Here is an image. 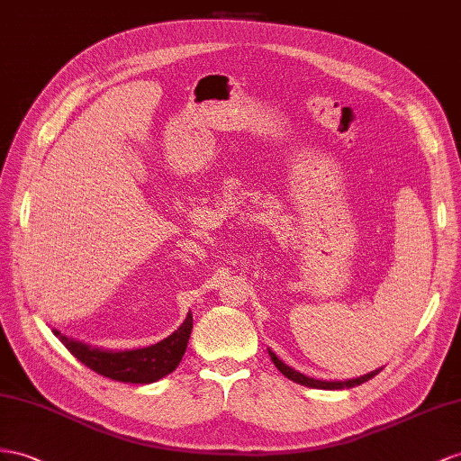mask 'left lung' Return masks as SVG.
<instances>
[{"instance_id": "8db88e82", "label": "left lung", "mask_w": 461, "mask_h": 461, "mask_svg": "<svg viewBox=\"0 0 461 461\" xmlns=\"http://www.w3.org/2000/svg\"><path fill=\"white\" fill-rule=\"evenodd\" d=\"M268 354H270V360L275 362L276 368L282 374H285L288 380L296 382V384H302V385H308V387H315V389H345V387H354V385H360L364 382L372 380V377L380 374V370H382V368L380 370H374L370 374L360 375V377H354V380H347V382H323V380H313V377H308V375H303V374L296 372L294 368H290V366H286L285 362H282L273 350H268Z\"/></svg>"}]
</instances>
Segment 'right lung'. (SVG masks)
Returning a JSON list of instances; mask_svg holds the SVG:
<instances>
[{
    "mask_svg": "<svg viewBox=\"0 0 461 461\" xmlns=\"http://www.w3.org/2000/svg\"><path fill=\"white\" fill-rule=\"evenodd\" d=\"M193 331V313L186 315L183 325L161 343L136 350H103L93 348L79 340H72L58 331L54 335L62 340L64 347L74 357L86 364L89 370L97 372L114 382L126 384H151L171 374L179 366L186 350L188 337Z\"/></svg>",
    "mask_w": 461,
    "mask_h": 461,
    "instance_id": "obj_1",
    "label": "right lung"
}]
</instances>
